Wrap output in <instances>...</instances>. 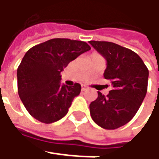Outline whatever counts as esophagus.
Listing matches in <instances>:
<instances>
[{
  "label": "esophagus",
  "mask_w": 159,
  "mask_h": 159,
  "mask_svg": "<svg viewBox=\"0 0 159 159\" xmlns=\"http://www.w3.org/2000/svg\"><path fill=\"white\" fill-rule=\"evenodd\" d=\"M81 90H82V91H86V90H87V87H86L85 85H82V86H81Z\"/></svg>",
  "instance_id": "34e87169"
}]
</instances>
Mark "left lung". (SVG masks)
I'll return each instance as SVG.
<instances>
[{"mask_svg":"<svg viewBox=\"0 0 159 159\" xmlns=\"http://www.w3.org/2000/svg\"><path fill=\"white\" fill-rule=\"evenodd\" d=\"M89 43L106 59L103 76L112 84L106 96L98 92L96 100L89 105L90 115L102 128L117 129L138 111L147 93L149 70L142 58L129 48L109 41Z\"/></svg>","mask_w":159,"mask_h":159,"instance_id":"obj_1","label":"left lung"}]
</instances>
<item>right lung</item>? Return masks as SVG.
<instances>
[{
  "label": "right lung",
  "mask_w": 159,
  "mask_h": 159,
  "mask_svg": "<svg viewBox=\"0 0 159 159\" xmlns=\"http://www.w3.org/2000/svg\"><path fill=\"white\" fill-rule=\"evenodd\" d=\"M91 49L81 40L57 38L31 48L17 68V91L32 117L45 124L56 122L68 112L79 83L61 85V71L80 55Z\"/></svg>",
  "instance_id": "1"
}]
</instances>
